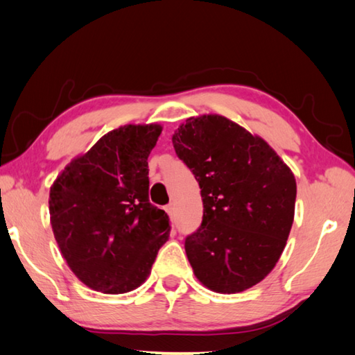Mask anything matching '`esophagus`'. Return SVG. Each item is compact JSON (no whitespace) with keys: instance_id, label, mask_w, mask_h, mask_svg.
<instances>
[{"instance_id":"1","label":"esophagus","mask_w":355,"mask_h":355,"mask_svg":"<svg viewBox=\"0 0 355 355\" xmlns=\"http://www.w3.org/2000/svg\"><path fill=\"white\" fill-rule=\"evenodd\" d=\"M164 211H166V214L169 215V217H172V215H173V206H172V205H168V206L164 207Z\"/></svg>"}]
</instances>
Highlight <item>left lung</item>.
<instances>
[{"label": "left lung", "mask_w": 355, "mask_h": 355, "mask_svg": "<svg viewBox=\"0 0 355 355\" xmlns=\"http://www.w3.org/2000/svg\"><path fill=\"white\" fill-rule=\"evenodd\" d=\"M172 143L205 207L184 243L193 274L214 293L255 286L277 265L294 223L293 171L261 137L218 114L187 118Z\"/></svg>", "instance_id": "1"}]
</instances>
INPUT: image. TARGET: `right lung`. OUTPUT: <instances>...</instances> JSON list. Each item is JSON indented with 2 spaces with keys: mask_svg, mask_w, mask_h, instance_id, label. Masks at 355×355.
Listing matches in <instances>:
<instances>
[{
  "mask_svg": "<svg viewBox=\"0 0 355 355\" xmlns=\"http://www.w3.org/2000/svg\"><path fill=\"white\" fill-rule=\"evenodd\" d=\"M162 124H126L71 159L49 193L53 237L67 266L103 294L137 289L169 239V218L149 203L148 157Z\"/></svg>",
  "mask_w": 355,
  "mask_h": 355,
  "instance_id": "1",
  "label": "right lung"
}]
</instances>
